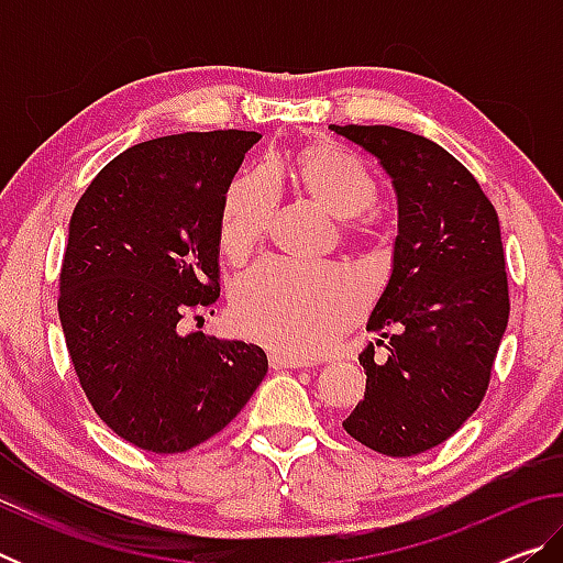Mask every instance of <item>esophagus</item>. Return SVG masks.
Listing matches in <instances>:
<instances>
[{
  "label": "esophagus",
  "mask_w": 563,
  "mask_h": 563,
  "mask_svg": "<svg viewBox=\"0 0 563 563\" xmlns=\"http://www.w3.org/2000/svg\"><path fill=\"white\" fill-rule=\"evenodd\" d=\"M310 362H305L300 357L292 355H280V352H273L271 355V367L273 369H295V367H308Z\"/></svg>",
  "instance_id": "obj_1"
}]
</instances>
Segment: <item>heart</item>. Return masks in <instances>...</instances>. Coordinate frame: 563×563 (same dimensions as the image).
Instances as JSON below:
<instances>
[{"label":"heart","instance_id":"b5f03b06","mask_svg":"<svg viewBox=\"0 0 563 563\" xmlns=\"http://www.w3.org/2000/svg\"><path fill=\"white\" fill-rule=\"evenodd\" d=\"M298 184L335 221L357 231L360 218L379 203V186L357 156L335 144L305 148ZM278 208V184L271 168H253L225 190L218 241L228 258L241 261L268 233ZM231 310L247 338L292 355H316L357 320L362 290L350 275L330 268L305 271L265 261L233 285Z\"/></svg>","mask_w":563,"mask_h":563}]
</instances>
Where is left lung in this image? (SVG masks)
I'll return each mask as SVG.
<instances>
[{"instance_id":"8db88e82","label":"left lung","mask_w":563,"mask_h":563,"mask_svg":"<svg viewBox=\"0 0 563 563\" xmlns=\"http://www.w3.org/2000/svg\"><path fill=\"white\" fill-rule=\"evenodd\" d=\"M393 178V275L362 350L365 399L342 422L352 440L387 456L432 450L460 430L489 387L509 322L499 216L476 178L434 141L395 126H335Z\"/></svg>"}]
</instances>
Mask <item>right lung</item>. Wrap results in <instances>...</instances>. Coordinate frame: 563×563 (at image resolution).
I'll use <instances>...</instances> for the list:
<instances>
[{
    "instance_id": "1",
    "label": "right lung",
    "mask_w": 563,
    "mask_h": 563,
    "mask_svg": "<svg viewBox=\"0 0 563 563\" xmlns=\"http://www.w3.org/2000/svg\"><path fill=\"white\" fill-rule=\"evenodd\" d=\"M258 139L228 129L144 141L109 161L71 213L66 347L97 415L141 450L211 440L268 373L258 345L184 332L221 295L223 198Z\"/></svg>"
}]
</instances>
